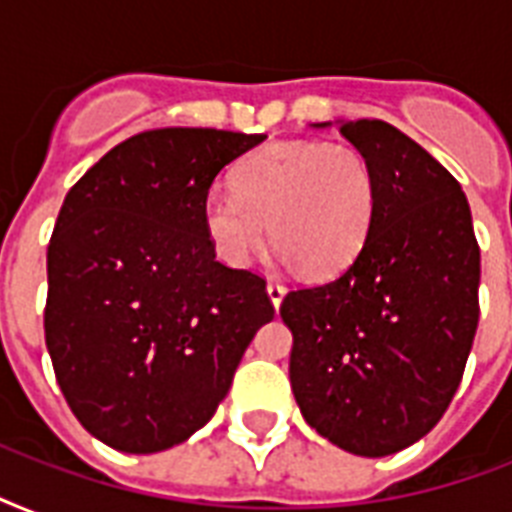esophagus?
Masks as SVG:
<instances>
[{"label": "esophagus", "instance_id": "34e87169", "mask_svg": "<svg viewBox=\"0 0 512 512\" xmlns=\"http://www.w3.org/2000/svg\"><path fill=\"white\" fill-rule=\"evenodd\" d=\"M268 297H271L273 308H279L281 300H284V295H287V287L281 284V281H268Z\"/></svg>", "mask_w": 512, "mask_h": 512}]
</instances>
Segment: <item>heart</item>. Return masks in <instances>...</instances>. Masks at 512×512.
Masks as SVG:
<instances>
[{
  "mask_svg": "<svg viewBox=\"0 0 512 512\" xmlns=\"http://www.w3.org/2000/svg\"><path fill=\"white\" fill-rule=\"evenodd\" d=\"M374 209L377 177L356 146L295 140L249 156L233 191H209L201 223L225 263H247L271 225L287 263L335 276L361 255Z\"/></svg>",
  "mask_w": 512,
  "mask_h": 512,
  "instance_id": "b5f03b06",
  "label": "heart"
}]
</instances>
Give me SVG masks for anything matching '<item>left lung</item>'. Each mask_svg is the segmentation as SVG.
Listing matches in <instances>:
<instances>
[{"label": "left lung", "instance_id": "1", "mask_svg": "<svg viewBox=\"0 0 512 512\" xmlns=\"http://www.w3.org/2000/svg\"><path fill=\"white\" fill-rule=\"evenodd\" d=\"M329 127V122L313 124ZM377 177L361 255L289 292V382L305 422L358 457H388L436 428L478 329L481 249L460 183L380 119L340 122Z\"/></svg>", "mask_w": 512, "mask_h": 512}]
</instances>
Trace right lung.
Instances as JSON below:
<instances>
[{"label":"right lung","mask_w":512,"mask_h":512,"mask_svg":"<svg viewBox=\"0 0 512 512\" xmlns=\"http://www.w3.org/2000/svg\"><path fill=\"white\" fill-rule=\"evenodd\" d=\"M263 140L140 132L84 172L60 207L44 340L71 412L111 449L164 452L204 428L273 319L265 281L220 263L201 223L217 172Z\"/></svg>","instance_id":"1"}]
</instances>
